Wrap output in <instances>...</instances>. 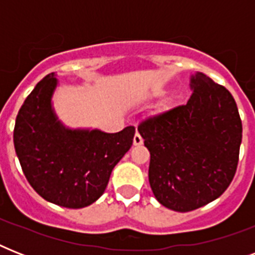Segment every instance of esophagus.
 <instances>
[{
    "instance_id": "esophagus-1",
    "label": "esophagus",
    "mask_w": 255,
    "mask_h": 255,
    "mask_svg": "<svg viewBox=\"0 0 255 255\" xmlns=\"http://www.w3.org/2000/svg\"><path fill=\"white\" fill-rule=\"evenodd\" d=\"M143 137H141V135H140L139 132H136L135 136H133V145H141L143 144Z\"/></svg>"
}]
</instances>
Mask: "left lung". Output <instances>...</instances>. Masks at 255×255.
<instances>
[{
  "label": "left lung",
  "instance_id": "1",
  "mask_svg": "<svg viewBox=\"0 0 255 255\" xmlns=\"http://www.w3.org/2000/svg\"><path fill=\"white\" fill-rule=\"evenodd\" d=\"M188 103L139 124L151 153L149 185L157 201L190 212L214 201L233 180L242 141L237 104L205 74L190 77Z\"/></svg>",
  "mask_w": 255,
  "mask_h": 255
}]
</instances>
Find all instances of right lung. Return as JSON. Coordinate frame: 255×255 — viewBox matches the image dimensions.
<instances>
[{
  "mask_svg": "<svg viewBox=\"0 0 255 255\" xmlns=\"http://www.w3.org/2000/svg\"><path fill=\"white\" fill-rule=\"evenodd\" d=\"M57 85V75L49 74L26 98L15 119L14 148L41 197L79 209L104 193L112 169L131 148L135 127L116 133L65 127L51 104Z\"/></svg>",
  "mask_w": 255,
  "mask_h": 255,
  "instance_id": "right-lung-1",
  "label": "right lung"
}]
</instances>
